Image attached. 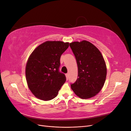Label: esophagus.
Wrapping results in <instances>:
<instances>
[{
    "label": "esophagus",
    "mask_w": 131,
    "mask_h": 131,
    "mask_svg": "<svg viewBox=\"0 0 131 131\" xmlns=\"http://www.w3.org/2000/svg\"><path fill=\"white\" fill-rule=\"evenodd\" d=\"M66 76L67 80H68V79H69V74H66Z\"/></svg>",
    "instance_id": "esophagus-1"
}]
</instances>
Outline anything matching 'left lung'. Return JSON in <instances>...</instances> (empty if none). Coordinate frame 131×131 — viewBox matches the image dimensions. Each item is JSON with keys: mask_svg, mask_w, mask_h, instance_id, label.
Wrapping results in <instances>:
<instances>
[{"mask_svg": "<svg viewBox=\"0 0 131 131\" xmlns=\"http://www.w3.org/2000/svg\"><path fill=\"white\" fill-rule=\"evenodd\" d=\"M76 58L78 76L71 88L81 99L90 98L99 93L106 76L104 59L97 47L89 41L83 40L69 43Z\"/></svg>", "mask_w": 131, "mask_h": 131, "instance_id": "obj_1", "label": "left lung"}]
</instances>
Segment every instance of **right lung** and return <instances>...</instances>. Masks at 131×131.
I'll return each mask as SVG.
<instances>
[{
    "label": "right lung",
    "mask_w": 131,
    "mask_h": 131,
    "mask_svg": "<svg viewBox=\"0 0 131 131\" xmlns=\"http://www.w3.org/2000/svg\"><path fill=\"white\" fill-rule=\"evenodd\" d=\"M69 42L47 41L31 53L26 67L28 86L37 98L50 101L56 97L66 81L64 74L59 71L62 54Z\"/></svg>",
    "instance_id": "right-lung-1"
}]
</instances>
